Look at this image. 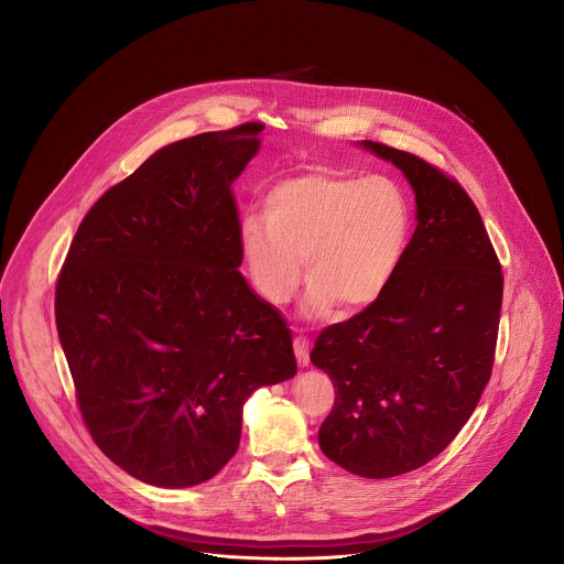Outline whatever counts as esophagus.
Returning a JSON list of instances; mask_svg holds the SVG:
<instances>
[{"label":"esophagus","mask_w":564,"mask_h":564,"mask_svg":"<svg viewBox=\"0 0 564 564\" xmlns=\"http://www.w3.org/2000/svg\"><path fill=\"white\" fill-rule=\"evenodd\" d=\"M294 355L299 366H307L310 364V341L303 335L294 337Z\"/></svg>","instance_id":"1"}]
</instances>
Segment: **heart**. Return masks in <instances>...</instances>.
Returning a JSON list of instances; mask_svg holds the SVG:
<instances>
[{"label":"heart","instance_id":"1","mask_svg":"<svg viewBox=\"0 0 564 564\" xmlns=\"http://www.w3.org/2000/svg\"><path fill=\"white\" fill-rule=\"evenodd\" d=\"M411 223V200L397 181L314 170L281 181L265 198V216L240 220L238 248L265 301L294 296L305 259L307 314H326L337 301L357 310L394 279Z\"/></svg>","mask_w":564,"mask_h":564}]
</instances>
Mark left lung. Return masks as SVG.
<instances>
[{
  "mask_svg": "<svg viewBox=\"0 0 564 564\" xmlns=\"http://www.w3.org/2000/svg\"><path fill=\"white\" fill-rule=\"evenodd\" d=\"M404 172L417 227L386 292L314 341L335 406L318 446L361 477H394L437 457L491 379L505 276L466 189L424 158L364 140Z\"/></svg>",
  "mask_w": 564,
  "mask_h": 564,
  "instance_id": "8db88e82",
  "label": "left lung"
}]
</instances>
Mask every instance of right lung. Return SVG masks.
Instances as JSON below:
<instances>
[{
    "instance_id": "add662e5",
    "label": "right lung",
    "mask_w": 564,
    "mask_h": 564,
    "mask_svg": "<svg viewBox=\"0 0 564 564\" xmlns=\"http://www.w3.org/2000/svg\"><path fill=\"white\" fill-rule=\"evenodd\" d=\"M265 124L155 151L79 223L55 285L75 401L98 448L185 489L236 453L246 399L296 375L281 312L238 272L231 183Z\"/></svg>"
}]
</instances>
